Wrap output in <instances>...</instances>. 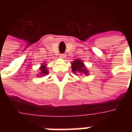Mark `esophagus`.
Returning <instances> with one entry per match:
<instances>
[{
  "mask_svg": "<svg viewBox=\"0 0 132 132\" xmlns=\"http://www.w3.org/2000/svg\"><path fill=\"white\" fill-rule=\"evenodd\" d=\"M66 56V55L65 54H61L60 55H59V57L61 58V59H65Z\"/></svg>",
  "mask_w": 132,
  "mask_h": 132,
  "instance_id": "34e87169",
  "label": "esophagus"
}]
</instances>
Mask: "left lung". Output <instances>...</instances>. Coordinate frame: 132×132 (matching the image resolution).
<instances>
[{
  "label": "left lung",
  "mask_w": 132,
  "mask_h": 132,
  "mask_svg": "<svg viewBox=\"0 0 132 132\" xmlns=\"http://www.w3.org/2000/svg\"><path fill=\"white\" fill-rule=\"evenodd\" d=\"M71 69L72 71L75 75L78 76V75H85V76H88V70L85 66L83 63V61L81 59H75L71 62Z\"/></svg>",
  "instance_id": "left-lung-1"
}]
</instances>
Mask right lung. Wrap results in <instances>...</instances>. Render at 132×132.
<instances>
[{
  "instance_id": "right-lung-1",
  "label": "right lung",
  "mask_w": 132,
  "mask_h": 132,
  "mask_svg": "<svg viewBox=\"0 0 132 132\" xmlns=\"http://www.w3.org/2000/svg\"><path fill=\"white\" fill-rule=\"evenodd\" d=\"M39 73H37V76L39 77H42L44 76H46L49 73V71L46 68V63H42V64L39 67Z\"/></svg>"
}]
</instances>
